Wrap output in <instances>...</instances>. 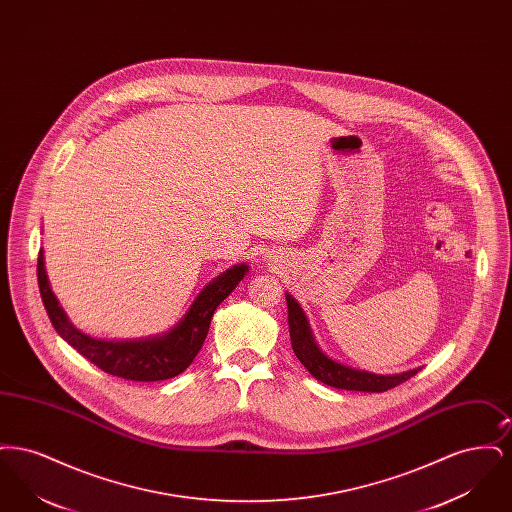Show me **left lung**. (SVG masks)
<instances>
[{"instance_id":"obj_1","label":"left lung","mask_w":512,"mask_h":512,"mask_svg":"<svg viewBox=\"0 0 512 512\" xmlns=\"http://www.w3.org/2000/svg\"><path fill=\"white\" fill-rule=\"evenodd\" d=\"M286 303H288V324H290L293 353L297 355L301 365L305 366L322 384L338 388V390L382 393V391L391 390V388L407 382L420 370V368H414V370H407L403 374L382 376V374H372L365 370H355L351 366L340 365V363L332 361L330 357H326L318 349L305 313L290 293L286 295Z\"/></svg>"}]
</instances>
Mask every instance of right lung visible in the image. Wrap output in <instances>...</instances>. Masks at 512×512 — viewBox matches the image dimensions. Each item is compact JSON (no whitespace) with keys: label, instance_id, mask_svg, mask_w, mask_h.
Wrapping results in <instances>:
<instances>
[{"label":"right lung","instance_id":"right-lung-1","mask_svg":"<svg viewBox=\"0 0 512 512\" xmlns=\"http://www.w3.org/2000/svg\"><path fill=\"white\" fill-rule=\"evenodd\" d=\"M245 272L247 265H236L222 272L201 290L186 317L165 336L138 341L96 340L82 334L69 322L49 288L44 255L42 251L38 253V286L53 328L82 357H86L103 372L134 382H159L174 378L192 365L207 338L215 309L244 280Z\"/></svg>","mask_w":512,"mask_h":512}]
</instances>
